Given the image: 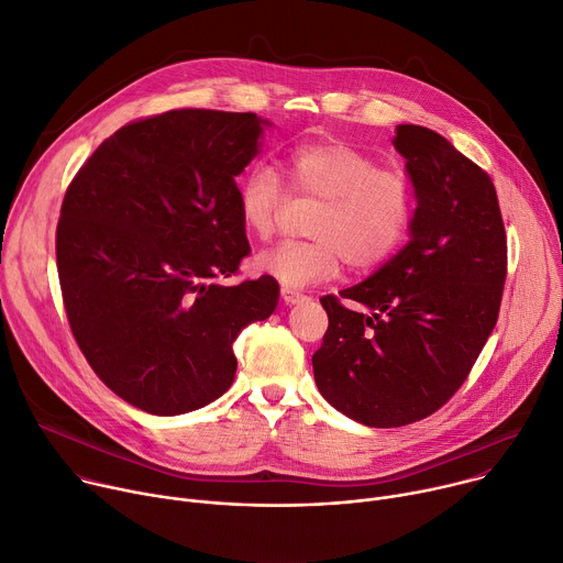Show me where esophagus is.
I'll return each instance as SVG.
<instances>
[{"mask_svg": "<svg viewBox=\"0 0 563 563\" xmlns=\"http://www.w3.org/2000/svg\"><path fill=\"white\" fill-rule=\"evenodd\" d=\"M280 296L285 300V305H298L300 300H305V294L298 291V289H291V287H280Z\"/></svg>", "mask_w": 563, "mask_h": 563, "instance_id": "esophagus-1", "label": "esophagus"}]
</instances>
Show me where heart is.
Masks as SVG:
<instances>
[{
    "instance_id": "1",
    "label": "heart",
    "mask_w": 563,
    "mask_h": 563,
    "mask_svg": "<svg viewBox=\"0 0 563 563\" xmlns=\"http://www.w3.org/2000/svg\"><path fill=\"white\" fill-rule=\"evenodd\" d=\"M285 170L298 195L321 201L310 242H283L255 258V269L285 287L334 278L343 263L356 272L382 265L401 244L416 211L411 177L379 166L368 152L323 139L294 147ZM287 195L267 166H255L238 188L244 231L258 240L276 233Z\"/></svg>"
}]
</instances>
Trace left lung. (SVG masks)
I'll list each match as a JSON object with an SVG mask.
<instances>
[{
  "label": "left lung",
  "mask_w": 563,
  "mask_h": 563,
  "mask_svg": "<svg viewBox=\"0 0 563 563\" xmlns=\"http://www.w3.org/2000/svg\"><path fill=\"white\" fill-rule=\"evenodd\" d=\"M416 192L408 242L364 283L321 305L330 325L312 356L321 395L354 422L404 427L463 386L500 310L507 238L489 175L438 132L397 125Z\"/></svg>",
  "instance_id": "obj_1"
}]
</instances>
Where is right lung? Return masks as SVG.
I'll return each mask as SVG.
<instances>
[{"label":"right lung","mask_w":563,"mask_h":563,"mask_svg":"<svg viewBox=\"0 0 563 563\" xmlns=\"http://www.w3.org/2000/svg\"><path fill=\"white\" fill-rule=\"evenodd\" d=\"M272 123L251 112L170 110L100 143L67 188L56 231L71 332L93 373L152 416L216 401L233 341L272 317V276L224 285L249 253L235 177Z\"/></svg>","instance_id":"1"}]
</instances>
